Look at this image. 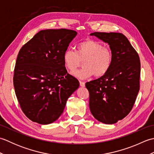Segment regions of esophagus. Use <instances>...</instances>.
Returning a JSON list of instances; mask_svg holds the SVG:
<instances>
[{
    "label": "esophagus",
    "mask_w": 154,
    "mask_h": 154,
    "mask_svg": "<svg viewBox=\"0 0 154 154\" xmlns=\"http://www.w3.org/2000/svg\"><path fill=\"white\" fill-rule=\"evenodd\" d=\"M79 84H80V86L81 87H85V82H83V81H79Z\"/></svg>",
    "instance_id": "obj_1"
}]
</instances>
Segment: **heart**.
<instances>
[{
	"label": "heart",
	"mask_w": 154,
	"mask_h": 154,
	"mask_svg": "<svg viewBox=\"0 0 154 154\" xmlns=\"http://www.w3.org/2000/svg\"><path fill=\"white\" fill-rule=\"evenodd\" d=\"M65 67L73 72L83 61V68L73 73L75 77L85 79L94 75L100 77L106 75L112 66L113 53L111 49L104 46L100 42L87 39L79 42L76 46V51L68 49L63 55Z\"/></svg>",
	"instance_id": "1"
}]
</instances>
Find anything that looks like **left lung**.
I'll return each instance as SVG.
<instances>
[{
  "label": "left lung",
  "instance_id": "left-lung-1",
  "mask_svg": "<svg viewBox=\"0 0 154 154\" xmlns=\"http://www.w3.org/2000/svg\"><path fill=\"white\" fill-rule=\"evenodd\" d=\"M91 35L109 44L113 61L106 75L85 84L90 110L99 122L114 124L126 117L135 103L140 90V57L122 34L95 32Z\"/></svg>",
  "mask_w": 154,
  "mask_h": 154
}]
</instances>
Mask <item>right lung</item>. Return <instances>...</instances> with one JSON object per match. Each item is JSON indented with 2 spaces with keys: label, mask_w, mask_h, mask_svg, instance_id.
<instances>
[{
  "label": "right lung",
  "mask_w": 154,
  "mask_h": 154,
  "mask_svg": "<svg viewBox=\"0 0 154 154\" xmlns=\"http://www.w3.org/2000/svg\"><path fill=\"white\" fill-rule=\"evenodd\" d=\"M77 32L41 30L19 51L14 71L15 93L22 112L40 124L54 122L79 83L67 73L63 55Z\"/></svg>",
  "instance_id": "right-lung-1"
}]
</instances>
